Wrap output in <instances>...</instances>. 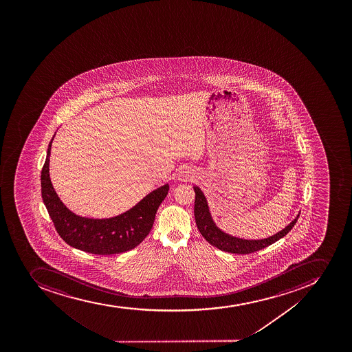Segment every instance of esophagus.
<instances>
[{
    "label": "esophagus",
    "mask_w": 352,
    "mask_h": 352,
    "mask_svg": "<svg viewBox=\"0 0 352 352\" xmlns=\"http://www.w3.org/2000/svg\"><path fill=\"white\" fill-rule=\"evenodd\" d=\"M192 171L189 170V168H182L180 172H179V179L181 181H188L192 177Z\"/></svg>",
    "instance_id": "1"
}]
</instances>
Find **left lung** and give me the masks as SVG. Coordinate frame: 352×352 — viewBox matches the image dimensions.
<instances>
[{
	"instance_id": "left-lung-1",
	"label": "left lung",
	"mask_w": 352,
	"mask_h": 352,
	"mask_svg": "<svg viewBox=\"0 0 352 352\" xmlns=\"http://www.w3.org/2000/svg\"><path fill=\"white\" fill-rule=\"evenodd\" d=\"M193 189L196 193L195 218H196L197 228L209 244H212V246H215L225 252L234 253V254H249V253L255 252L258 250L265 249L267 246L279 241L281 237L286 236L287 234L289 233L292 228L295 226L296 221L299 217L298 214L287 228L267 239L243 240L239 237L230 236L216 226L212 216H210V212H209L208 204H207V200H206L201 190L198 187H193Z\"/></svg>"
}]
</instances>
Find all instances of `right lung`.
Here are the masks:
<instances>
[{"instance_id": "add662e5", "label": "right lung", "mask_w": 352, "mask_h": 352, "mask_svg": "<svg viewBox=\"0 0 352 352\" xmlns=\"http://www.w3.org/2000/svg\"><path fill=\"white\" fill-rule=\"evenodd\" d=\"M52 143L53 140L41 170V197L59 236L75 249L99 255L127 252L143 242L152 230L160 205L168 195V184L148 193L122 215L107 219L80 217L66 208L50 182Z\"/></svg>"}]
</instances>
